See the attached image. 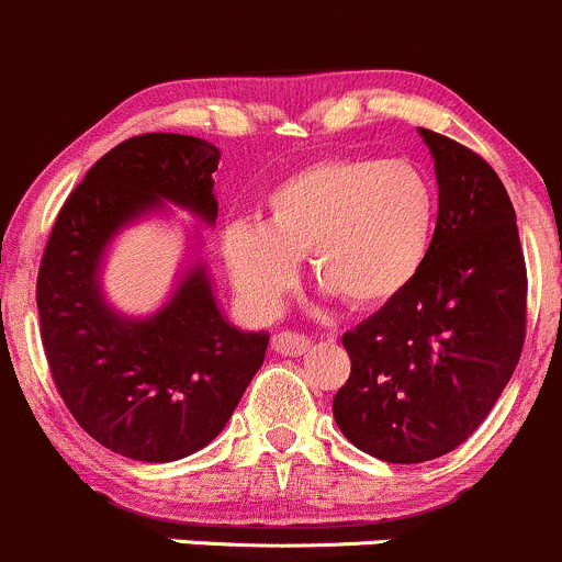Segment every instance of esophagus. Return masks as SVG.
I'll return each mask as SVG.
<instances>
[{"label": "esophagus", "instance_id": "1", "mask_svg": "<svg viewBox=\"0 0 562 562\" xmlns=\"http://www.w3.org/2000/svg\"><path fill=\"white\" fill-rule=\"evenodd\" d=\"M271 348L282 356H302L310 350V337L296 331H280L271 337Z\"/></svg>", "mask_w": 562, "mask_h": 562}]
</instances>
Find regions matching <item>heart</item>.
I'll list each match as a JSON object with an SVG mask.
<instances>
[{"mask_svg": "<svg viewBox=\"0 0 562 562\" xmlns=\"http://www.w3.org/2000/svg\"><path fill=\"white\" fill-rule=\"evenodd\" d=\"M438 231V192L411 160L345 155L277 181L263 223L223 231V263L249 313L269 317L296 285L307 255L317 285L353 310L405 296L427 266Z\"/></svg>", "mask_w": 562, "mask_h": 562, "instance_id": "obj_1", "label": "heart"}]
</instances>
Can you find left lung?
Returning a JSON list of instances; mask_svg holds the SVG:
<instances>
[{"mask_svg": "<svg viewBox=\"0 0 562 562\" xmlns=\"http://www.w3.org/2000/svg\"><path fill=\"white\" fill-rule=\"evenodd\" d=\"M418 135L438 176L432 252L405 296L342 337L350 378L331 405L356 449L396 464L464 443L525 342V255L501 176L446 135Z\"/></svg>", "mask_w": 562, "mask_h": 562, "instance_id": "obj_1", "label": "left lung"}]
</instances>
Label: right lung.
<instances>
[{
	"label": "right lung",
	"mask_w": 562,
	"mask_h": 562,
	"mask_svg": "<svg viewBox=\"0 0 562 562\" xmlns=\"http://www.w3.org/2000/svg\"><path fill=\"white\" fill-rule=\"evenodd\" d=\"M217 162V146L179 133L113 146L70 192L40 260V337L56 389L100 446L138 462H173L212 443L269 345L266 331L225 321L195 255L146 317L113 310L100 282L111 241L168 202L214 225Z\"/></svg>",
	"instance_id": "1"
}]
</instances>
